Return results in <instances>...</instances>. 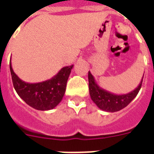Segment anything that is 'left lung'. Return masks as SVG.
Listing matches in <instances>:
<instances>
[{
	"mask_svg": "<svg viewBox=\"0 0 154 154\" xmlns=\"http://www.w3.org/2000/svg\"><path fill=\"white\" fill-rule=\"evenodd\" d=\"M144 76L139 86L132 91L124 94H115L111 92L107 91L104 89L101 88L95 82L94 77L89 71V91L91 100L99 109L106 112H118L128 105L140 91L143 82Z\"/></svg>",
	"mask_w": 154,
	"mask_h": 154,
	"instance_id": "obj_1",
	"label": "left lung"
}]
</instances>
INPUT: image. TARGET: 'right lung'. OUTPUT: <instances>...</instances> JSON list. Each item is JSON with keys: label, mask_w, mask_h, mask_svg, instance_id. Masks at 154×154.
I'll use <instances>...</instances> for the list:
<instances>
[{"label": "right lung", "mask_w": 154, "mask_h": 154, "mask_svg": "<svg viewBox=\"0 0 154 154\" xmlns=\"http://www.w3.org/2000/svg\"><path fill=\"white\" fill-rule=\"evenodd\" d=\"M72 68L73 65L63 67L54 77L45 82L28 83L14 73L10 63L12 82L17 94L27 104L42 111L53 109L61 102Z\"/></svg>", "instance_id": "obj_1"}]
</instances>
